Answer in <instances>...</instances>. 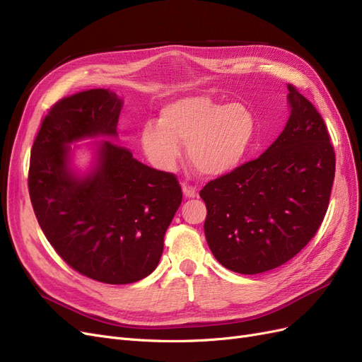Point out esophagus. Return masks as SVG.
Listing matches in <instances>:
<instances>
[{
    "label": "esophagus",
    "mask_w": 362,
    "mask_h": 362,
    "mask_svg": "<svg viewBox=\"0 0 362 362\" xmlns=\"http://www.w3.org/2000/svg\"><path fill=\"white\" fill-rule=\"evenodd\" d=\"M182 189H183L185 197H188V198H194V197H197V189L194 188V186H191V185H186V183H183Z\"/></svg>",
    "instance_id": "obj_1"
}]
</instances>
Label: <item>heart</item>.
Masks as SVG:
<instances>
[{
	"instance_id": "heart-1",
	"label": "heart",
	"mask_w": 362,
	"mask_h": 362,
	"mask_svg": "<svg viewBox=\"0 0 362 362\" xmlns=\"http://www.w3.org/2000/svg\"><path fill=\"white\" fill-rule=\"evenodd\" d=\"M255 120L242 103L224 105L207 96L174 99L147 122L141 144L155 165L173 170L186 144L191 165L203 176L218 177L242 165L254 144Z\"/></svg>"
}]
</instances>
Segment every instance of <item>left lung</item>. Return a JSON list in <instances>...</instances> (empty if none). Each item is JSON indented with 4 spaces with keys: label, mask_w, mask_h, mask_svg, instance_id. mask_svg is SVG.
Here are the masks:
<instances>
[{
    "label": "left lung",
    "mask_w": 362,
    "mask_h": 362,
    "mask_svg": "<svg viewBox=\"0 0 362 362\" xmlns=\"http://www.w3.org/2000/svg\"><path fill=\"white\" fill-rule=\"evenodd\" d=\"M287 88L290 117L274 144L200 191L209 248L238 274H262L293 259L328 211L335 176L328 127L295 86Z\"/></svg>",
    "instance_id": "left-lung-1"
}]
</instances>
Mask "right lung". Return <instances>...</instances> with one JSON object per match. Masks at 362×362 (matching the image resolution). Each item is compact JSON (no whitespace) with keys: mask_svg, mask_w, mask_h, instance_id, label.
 Instances as JSON below:
<instances>
[{"mask_svg":"<svg viewBox=\"0 0 362 362\" xmlns=\"http://www.w3.org/2000/svg\"><path fill=\"white\" fill-rule=\"evenodd\" d=\"M122 100L108 88L79 91L54 103L31 148L28 191L46 239L81 275L129 284L155 271L164 236L182 203L173 173L150 168L129 148L103 141L87 177L67 165V144L117 135Z\"/></svg>","mask_w":362,"mask_h":362,"instance_id":"right-lung-1","label":"right lung"}]
</instances>
